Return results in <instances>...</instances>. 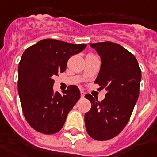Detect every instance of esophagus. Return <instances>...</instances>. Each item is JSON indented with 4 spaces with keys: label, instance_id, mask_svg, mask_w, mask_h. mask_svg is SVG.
I'll list each match as a JSON object with an SVG mask.
<instances>
[{
    "label": "esophagus",
    "instance_id": "34e87169",
    "mask_svg": "<svg viewBox=\"0 0 157 157\" xmlns=\"http://www.w3.org/2000/svg\"><path fill=\"white\" fill-rule=\"evenodd\" d=\"M81 96H82V98H84L85 91L83 90H81Z\"/></svg>",
    "mask_w": 157,
    "mask_h": 157
}]
</instances>
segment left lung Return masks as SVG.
<instances>
[{
    "label": "left lung",
    "instance_id": "8db88e82",
    "mask_svg": "<svg viewBox=\"0 0 157 157\" xmlns=\"http://www.w3.org/2000/svg\"><path fill=\"white\" fill-rule=\"evenodd\" d=\"M101 59L100 72L95 83L107 90L99 101L90 94L85 97L91 108L85 114L88 135L97 140L117 136L128 123L140 92L141 79L137 60L123 46L111 41L93 43Z\"/></svg>",
    "mask_w": 157,
    "mask_h": 157
}]
</instances>
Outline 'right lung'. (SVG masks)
<instances>
[{
    "label": "right lung",
    "mask_w": 157,
    "mask_h": 157,
    "mask_svg": "<svg viewBox=\"0 0 157 157\" xmlns=\"http://www.w3.org/2000/svg\"><path fill=\"white\" fill-rule=\"evenodd\" d=\"M86 46L45 39L22 54L18 67V93L25 120L36 132L46 135L59 132L80 99V90L75 85L69 86L63 95L55 93L53 76L65 71L69 58Z\"/></svg>",
    "instance_id": "add662e5"
}]
</instances>
